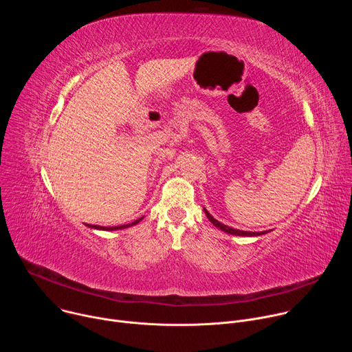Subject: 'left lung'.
Masks as SVG:
<instances>
[{"mask_svg":"<svg viewBox=\"0 0 352 352\" xmlns=\"http://www.w3.org/2000/svg\"><path fill=\"white\" fill-rule=\"evenodd\" d=\"M204 210H205V213H206V216H208V219L210 220V223L214 226V227H217L219 230H221V231H224V232H227V234H231V235H236V236H259V235H265V234H267V232H270L272 230H269V231H242V230H235V228H231V227H228V226H226V224H223V223H220V221H217L205 208H204Z\"/></svg>","mask_w":352,"mask_h":352,"instance_id":"8db88e82","label":"left lung"}]
</instances>
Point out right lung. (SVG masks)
I'll return each mask as SVG.
<instances>
[{
  "label": "right lung",
  "mask_w": 352,
  "mask_h": 352,
  "mask_svg": "<svg viewBox=\"0 0 352 352\" xmlns=\"http://www.w3.org/2000/svg\"><path fill=\"white\" fill-rule=\"evenodd\" d=\"M143 217L135 220L133 223H129V224H125V226H116V227H102V226H90V224H86L87 227L90 228H94V230H104V231H114V230H122V228H128V227H132V226H136Z\"/></svg>",
  "instance_id": "obj_1"
}]
</instances>
